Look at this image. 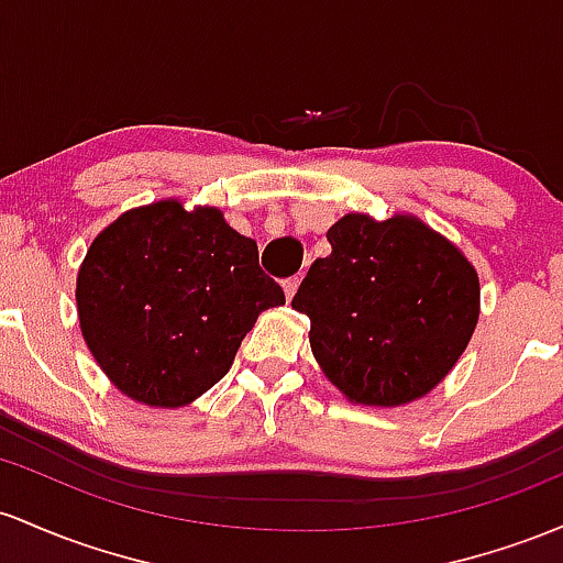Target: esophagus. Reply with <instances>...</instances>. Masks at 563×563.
<instances>
[{"mask_svg": "<svg viewBox=\"0 0 563 563\" xmlns=\"http://www.w3.org/2000/svg\"><path fill=\"white\" fill-rule=\"evenodd\" d=\"M282 287H284V298L292 300L295 292H298V287H300V276H292V279H284Z\"/></svg>", "mask_w": 563, "mask_h": 563, "instance_id": "esophagus-1", "label": "esophagus"}]
</instances>
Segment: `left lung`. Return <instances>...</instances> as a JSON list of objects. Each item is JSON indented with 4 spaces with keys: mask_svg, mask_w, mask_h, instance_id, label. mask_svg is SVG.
Instances as JSON below:
<instances>
[{
    "mask_svg": "<svg viewBox=\"0 0 563 563\" xmlns=\"http://www.w3.org/2000/svg\"><path fill=\"white\" fill-rule=\"evenodd\" d=\"M292 298L311 319L313 358L351 404L401 407L428 396L468 349L478 274L457 244L409 212H349L327 231Z\"/></svg>",
    "mask_w": 563,
    "mask_h": 563,
    "instance_id": "obj_1",
    "label": "left lung"
}]
</instances>
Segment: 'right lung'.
Here are the masks:
<instances>
[{
    "label": "right lung",
    "instance_id": "1",
    "mask_svg": "<svg viewBox=\"0 0 563 563\" xmlns=\"http://www.w3.org/2000/svg\"><path fill=\"white\" fill-rule=\"evenodd\" d=\"M284 292L257 242L218 207L180 199L132 207L92 239L77 274V313L103 375L132 401L178 409L231 369L257 316Z\"/></svg>",
    "mask_w": 563,
    "mask_h": 563
}]
</instances>
